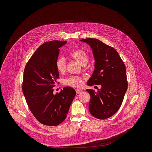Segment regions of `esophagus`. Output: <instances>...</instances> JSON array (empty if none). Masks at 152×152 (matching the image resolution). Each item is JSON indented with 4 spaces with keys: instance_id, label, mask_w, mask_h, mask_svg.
Instances as JSON below:
<instances>
[{
    "instance_id": "34e87169",
    "label": "esophagus",
    "mask_w": 152,
    "mask_h": 152,
    "mask_svg": "<svg viewBox=\"0 0 152 152\" xmlns=\"http://www.w3.org/2000/svg\"><path fill=\"white\" fill-rule=\"evenodd\" d=\"M75 91H76L77 94H80V93L83 92V91L81 90V89H76Z\"/></svg>"
}]
</instances>
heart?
<instances>
[{
	"label": "heart",
	"instance_id": "1",
	"mask_svg": "<svg viewBox=\"0 0 152 152\" xmlns=\"http://www.w3.org/2000/svg\"><path fill=\"white\" fill-rule=\"evenodd\" d=\"M70 56L75 60L81 65L86 64L89 59V56L87 52L81 49L77 48L70 53ZM56 67L60 73H64L66 69V62L63 57L58 58L56 61ZM64 83L67 86L79 88L83 85V79L78 76H71L64 80Z\"/></svg>",
	"mask_w": 152,
	"mask_h": 152
}]
</instances>
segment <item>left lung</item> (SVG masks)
Here are the masks:
<instances>
[{
	"label": "left lung",
	"instance_id": "1",
	"mask_svg": "<svg viewBox=\"0 0 152 152\" xmlns=\"http://www.w3.org/2000/svg\"><path fill=\"white\" fill-rule=\"evenodd\" d=\"M92 48L95 69L87 85H101L96 92L88 89L91 96L89 110L97 119H105L120 108L128 89L126 66L116 50L101 41L92 38L84 39Z\"/></svg>",
	"mask_w": 152,
	"mask_h": 152
}]
</instances>
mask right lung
<instances>
[{
  "label": "right lung",
  "mask_w": 152,
  "mask_h": 152,
  "mask_svg": "<svg viewBox=\"0 0 152 152\" xmlns=\"http://www.w3.org/2000/svg\"><path fill=\"white\" fill-rule=\"evenodd\" d=\"M66 43L53 40L42 44L24 69L22 91L26 102L36 119L47 126H57L65 120L76 95L75 91L69 87L53 94V87L59 78L56 61L60 47Z\"/></svg>",
  "instance_id": "right-lung-1"
}]
</instances>
